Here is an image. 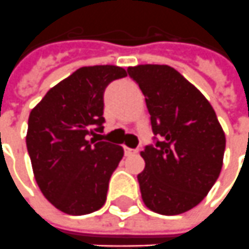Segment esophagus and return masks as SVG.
Wrapping results in <instances>:
<instances>
[{
  "mask_svg": "<svg viewBox=\"0 0 249 249\" xmlns=\"http://www.w3.org/2000/svg\"><path fill=\"white\" fill-rule=\"evenodd\" d=\"M135 153H138V149H131V147L124 146V154H126V156H130V154Z\"/></svg>",
  "mask_w": 249,
  "mask_h": 249,
  "instance_id": "obj_1",
  "label": "esophagus"
}]
</instances>
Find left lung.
I'll return each instance as SVG.
<instances>
[{"instance_id":"8db88e82","label":"left lung","mask_w":249,"mask_h":249,"mask_svg":"<svg viewBox=\"0 0 249 249\" xmlns=\"http://www.w3.org/2000/svg\"><path fill=\"white\" fill-rule=\"evenodd\" d=\"M142 93L156 146L141 156L138 175L143 203L154 213L176 215L200 203L218 179L224 164L225 133L205 96L168 65L127 69Z\"/></svg>"}]
</instances>
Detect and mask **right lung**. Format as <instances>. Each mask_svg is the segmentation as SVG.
<instances>
[{
    "label": "right lung",
    "instance_id": "add662e5",
    "mask_svg": "<svg viewBox=\"0 0 249 249\" xmlns=\"http://www.w3.org/2000/svg\"><path fill=\"white\" fill-rule=\"evenodd\" d=\"M126 75L114 65L84 66L31 111L25 141L34 176L44 198L63 213L84 215L106 203L109 178L124 152L90 135L103 130L104 89Z\"/></svg>",
    "mask_w": 249,
    "mask_h": 249
}]
</instances>
